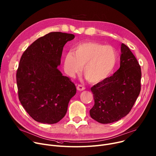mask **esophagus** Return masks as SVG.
<instances>
[{
  "label": "esophagus",
  "mask_w": 156,
  "mask_h": 156,
  "mask_svg": "<svg viewBox=\"0 0 156 156\" xmlns=\"http://www.w3.org/2000/svg\"><path fill=\"white\" fill-rule=\"evenodd\" d=\"M76 88H77V90H79V91H83V90H84V89H85V88H84V87L83 85V84H78Z\"/></svg>",
  "instance_id": "esophagus-1"
}]
</instances>
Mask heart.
Segmentation results:
<instances>
[{
	"label": "heart",
	"instance_id": "obj_1",
	"mask_svg": "<svg viewBox=\"0 0 156 156\" xmlns=\"http://www.w3.org/2000/svg\"><path fill=\"white\" fill-rule=\"evenodd\" d=\"M118 60L116 50L110 45L94 41L79 44L65 57L64 68L70 76L78 73L84 66L83 74L90 82L100 83L114 71Z\"/></svg>",
	"mask_w": 156,
	"mask_h": 156
}]
</instances>
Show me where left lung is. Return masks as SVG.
Masks as SVG:
<instances>
[{
	"label": "left lung",
	"instance_id": "1",
	"mask_svg": "<svg viewBox=\"0 0 156 156\" xmlns=\"http://www.w3.org/2000/svg\"><path fill=\"white\" fill-rule=\"evenodd\" d=\"M121 51L120 68L117 72L91 88L94 105L90 114L100 123H111L126 116L140 91V66L124 44H121Z\"/></svg>",
	"mask_w": 156,
	"mask_h": 156
}]
</instances>
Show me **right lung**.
Wrapping results in <instances>:
<instances>
[{
  "instance_id": "add662e5",
  "label": "right lung",
  "mask_w": 156,
  "mask_h": 156,
  "mask_svg": "<svg viewBox=\"0 0 156 156\" xmlns=\"http://www.w3.org/2000/svg\"><path fill=\"white\" fill-rule=\"evenodd\" d=\"M74 38L73 34L50 32L36 40L21 56L16 74L19 98L37 122L60 121L76 93L75 84L57 68L64 45Z\"/></svg>"
}]
</instances>
